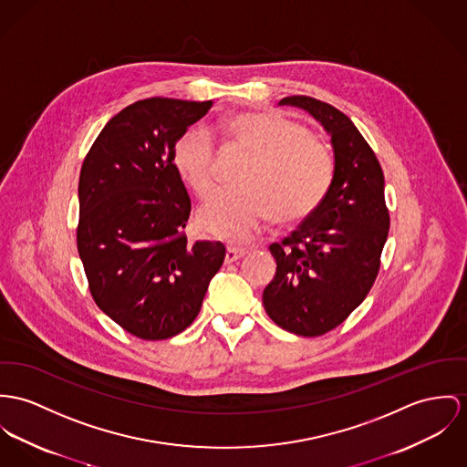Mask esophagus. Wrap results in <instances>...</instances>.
Segmentation results:
<instances>
[{"instance_id": "obj_1", "label": "esophagus", "mask_w": 467, "mask_h": 467, "mask_svg": "<svg viewBox=\"0 0 467 467\" xmlns=\"http://www.w3.org/2000/svg\"><path fill=\"white\" fill-rule=\"evenodd\" d=\"M247 254L245 249H238V247H227L225 251V263H234L238 259H242Z\"/></svg>"}]
</instances>
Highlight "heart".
I'll list each match as a JSON object with an SVG mask.
<instances>
[{
    "label": "heart",
    "mask_w": 467,
    "mask_h": 467,
    "mask_svg": "<svg viewBox=\"0 0 467 467\" xmlns=\"http://www.w3.org/2000/svg\"><path fill=\"white\" fill-rule=\"evenodd\" d=\"M218 128L254 152L245 184L215 192L199 212L201 225L216 238L244 242L272 216L293 222L309 215L323 199L330 158L317 139L279 111H245L225 117ZM172 163L182 181L206 197L213 188V139L202 126L181 133Z\"/></svg>",
    "instance_id": "1"
}]
</instances>
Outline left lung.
I'll return each mask as SVG.
<instances>
[{
    "label": "left lung",
    "mask_w": 467,
    "mask_h": 467,
    "mask_svg": "<svg viewBox=\"0 0 467 467\" xmlns=\"http://www.w3.org/2000/svg\"><path fill=\"white\" fill-rule=\"evenodd\" d=\"M281 107L307 111L330 137L334 172L320 204L270 252L277 270L263 291L268 317L296 336H322L366 298L389 233L384 174L371 147L343 111L291 96Z\"/></svg>",
    "instance_id": "8db88e82"
}]
</instances>
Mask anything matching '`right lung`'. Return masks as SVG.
Wrapping results in <instances>:
<instances>
[{
  "label": "right lung",
  "mask_w": 467,
  "mask_h": 467,
  "mask_svg": "<svg viewBox=\"0 0 467 467\" xmlns=\"http://www.w3.org/2000/svg\"><path fill=\"white\" fill-rule=\"evenodd\" d=\"M212 101H137L111 117L79 174L78 252L98 307L130 334L182 332L220 270V242L188 244L192 202L172 150Z\"/></svg>",
  "instance_id": "obj_1"
}]
</instances>
